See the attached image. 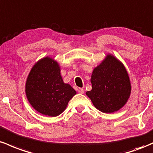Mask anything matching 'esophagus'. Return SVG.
<instances>
[{"label": "esophagus", "mask_w": 153, "mask_h": 153, "mask_svg": "<svg viewBox=\"0 0 153 153\" xmlns=\"http://www.w3.org/2000/svg\"><path fill=\"white\" fill-rule=\"evenodd\" d=\"M78 92H79V93L83 94L84 92H85V90H84V89H82V88H79L78 89Z\"/></svg>", "instance_id": "esophagus-1"}]
</instances>
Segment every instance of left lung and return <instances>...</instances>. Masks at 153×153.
Masks as SVG:
<instances>
[{"mask_svg": "<svg viewBox=\"0 0 153 153\" xmlns=\"http://www.w3.org/2000/svg\"><path fill=\"white\" fill-rule=\"evenodd\" d=\"M92 90L86 95L100 111L112 114L122 108L131 95L129 76L121 61L114 55H106L91 75Z\"/></svg>", "mask_w": 153, "mask_h": 153, "instance_id": "1", "label": "left lung"}]
</instances>
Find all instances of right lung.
Masks as SVG:
<instances>
[{
  "instance_id": "add662e5",
  "label": "right lung",
  "mask_w": 153,
  "mask_h": 153,
  "mask_svg": "<svg viewBox=\"0 0 153 153\" xmlns=\"http://www.w3.org/2000/svg\"><path fill=\"white\" fill-rule=\"evenodd\" d=\"M25 93L35 111L56 117L65 111L76 92L69 84L64 83L59 63L54 58L46 56L31 68L26 81Z\"/></svg>"
}]
</instances>
